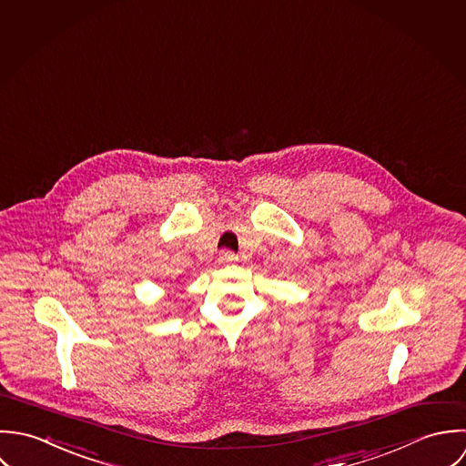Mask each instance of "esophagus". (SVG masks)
<instances>
[{"label":"esophagus","mask_w":466,"mask_h":466,"mask_svg":"<svg viewBox=\"0 0 466 466\" xmlns=\"http://www.w3.org/2000/svg\"><path fill=\"white\" fill-rule=\"evenodd\" d=\"M218 261H219L221 265H234V263L238 261V256H236L234 252H228V250H225V252H221V254H219Z\"/></svg>","instance_id":"34e87169"}]
</instances>
